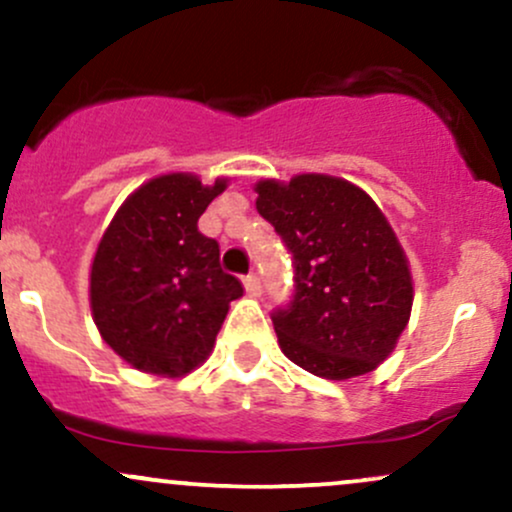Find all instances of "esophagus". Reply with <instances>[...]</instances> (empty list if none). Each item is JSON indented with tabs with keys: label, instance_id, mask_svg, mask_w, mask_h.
<instances>
[{
	"label": "esophagus",
	"instance_id": "34e87169",
	"mask_svg": "<svg viewBox=\"0 0 512 512\" xmlns=\"http://www.w3.org/2000/svg\"><path fill=\"white\" fill-rule=\"evenodd\" d=\"M243 284H245V291H248L250 296H255V298H257V296H260V293H262L260 276H257V274H248V276H245Z\"/></svg>",
	"mask_w": 512,
	"mask_h": 512
}]
</instances>
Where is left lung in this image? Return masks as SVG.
I'll return each instance as SVG.
<instances>
[{"mask_svg": "<svg viewBox=\"0 0 512 512\" xmlns=\"http://www.w3.org/2000/svg\"><path fill=\"white\" fill-rule=\"evenodd\" d=\"M255 192L260 216L293 255V296L272 313L281 351L327 380L378 368L414 301L409 262L383 211L332 175L262 180Z\"/></svg>", "mask_w": 512, "mask_h": 512, "instance_id": "1", "label": "left lung"}]
</instances>
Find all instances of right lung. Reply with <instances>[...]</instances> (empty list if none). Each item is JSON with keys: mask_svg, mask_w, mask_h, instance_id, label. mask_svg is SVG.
Instances as JSON below:
<instances>
[{"mask_svg": "<svg viewBox=\"0 0 512 512\" xmlns=\"http://www.w3.org/2000/svg\"><path fill=\"white\" fill-rule=\"evenodd\" d=\"M226 180L197 175L149 180L125 199L98 243L91 310L105 344L144 373H190L209 356L243 284L226 274L219 243L197 221Z\"/></svg>", "mask_w": 512, "mask_h": 512, "instance_id": "add662e5", "label": "right lung"}]
</instances>
